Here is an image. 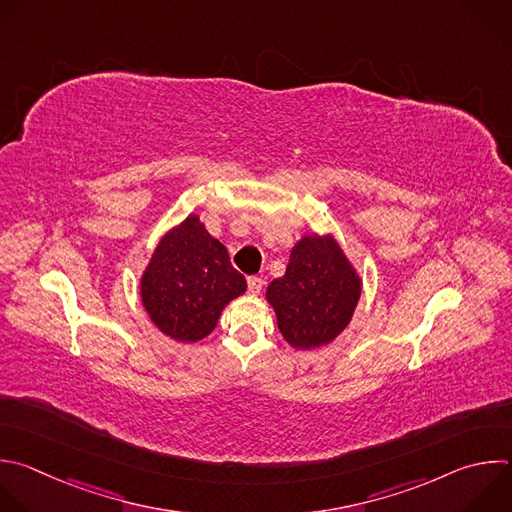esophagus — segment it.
<instances>
[{
	"label": "esophagus",
	"instance_id": "34e87169",
	"mask_svg": "<svg viewBox=\"0 0 512 512\" xmlns=\"http://www.w3.org/2000/svg\"><path fill=\"white\" fill-rule=\"evenodd\" d=\"M247 287H249V293L259 295L261 289H263V279L261 277H249L247 279Z\"/></svg>",
	"mask_w": 512,
	"mask_h": 512
}]
</instances>
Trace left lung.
<instances>
[{
	"instance_id": "obj_1",
	"label": "left lung",
	"mask_w": 512,
	"mask_h": 512,
	"mask_svg": "<svg viewBox=\"0 0 512 512\" xmlns=\"http://www.w3.org/2000/svg\"><path fill=\"white\" fill-rule=\"evenodd\" d=\"M360 277L331 237H303L283 277L267 287L277 325L293 348L311 350L342 331L360 299Z\"/></svg>"
}]
</instances>
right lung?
I'll return each mask as SVG.
<instances>
[{"label": "right lung", "mask_w": 512, "mask_h": 512, "mask_svg": "<svg viewBox=\"0 0 512 512\" xmlns=\"http://www.w3.org/2000/svg\"><path fill=\"white\" fill-rule=\"evenodd\" d=\"M154 325L177 342L209 335L223 307L247 289L225 245L191 215L156 247L140 283Z\"/></svg>", "instance_id": "1"}]
</instances>
